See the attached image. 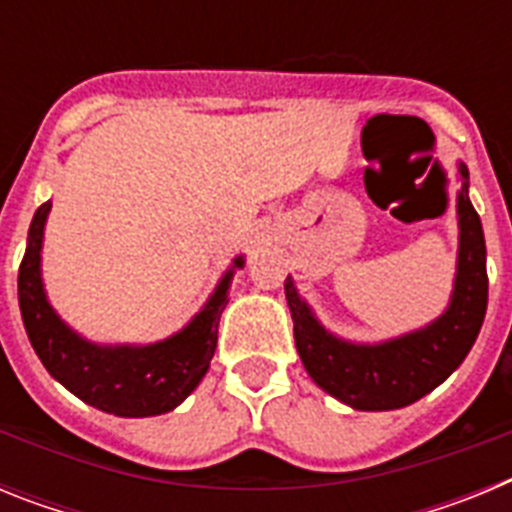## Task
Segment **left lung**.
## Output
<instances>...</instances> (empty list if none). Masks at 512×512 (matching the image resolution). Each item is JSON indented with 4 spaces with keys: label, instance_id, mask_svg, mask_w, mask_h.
<instances>
[{
    "label": "left lung",
    "instance_id": "1",
    "mask_svg": "<svg viewBox=\"0 0 512 512\" xmlns=\"http://www.w3.org/2000/svg\"><path fill=\"white\" fill-rule=\"evenodd\" d=\"M459 271L449 310L428 328L382 346H351L328 336L284 282L295 320V343L307 374L341 402L356 410H395L436 390L464 361L477 341L487 310L485 233L469 202V171L459 166Z\"/></svg>",
    "mask_w": 512,
    "mask_h": 512
}]
</instances>
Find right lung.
I'll list each match as a JSON object with an SVG mask.
<instances>
[{
    "label": "right lung",
    "mask_w": 512,
    "mask_h": 512,
    "mask_svg": "<svg viewBox=\"0 0 512 512\" xmlns=\"http://www.w3.org/2000/svg\"><path fill=\"white\" fill-rule=\"evenodd\" d=\"M51 202L35 210L27 251L17 274L22 323L35 354L53 379L87 405L122 418H146L174 410L200 384L217 346V323L228 305L233 271L225 274L205 310L169 341L143 348H102L71 333L45 302L40 284V246ZM235 266H243L235 259Z\"/></svg>",
    "instance_id": "1"
}]
</instances>
